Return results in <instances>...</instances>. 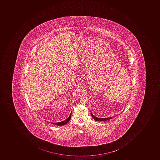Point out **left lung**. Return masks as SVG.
I'll list each match as a JSON object with an SVG mask.
<instances>
[{
  "label": "left lung",
  "mask_w": 160,
  "mask_h": 160,
  "mask_svg": "<svg viewBox=\"0 0 160 160\" xmlns=\"http://www.w3.org/2000/svg\"><path fill=\"white\" fill-rule=\"evenodd\" d=\"M91 116H92V118L95 120V121L98 122L101 121H104L109 120L110 119H112V117H107V118H98V117H96L94 116L92 113L91 112Z\"/></svg>",
  "instance_id": "obj_1"
}]
</instances>
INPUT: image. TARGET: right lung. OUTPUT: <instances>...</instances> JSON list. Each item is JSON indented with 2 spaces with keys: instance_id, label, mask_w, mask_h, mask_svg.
Masks as SVG:
<instances>
[{
  "instance_id": "add662e5",
  "label": "right lung",
  "mask_w": 160,
  "mask_h": 160,
  "mask_svg": "<svg viewBox=\"0 0 160 160\" xmlns=\"http://www.w3.org/2000/svg\"><path fill=\"white\" fill-rule=\"evenodd\" d=\"M72 113L70 114V116L68 117L67 119H66L65 120L61 122H50L52 124H56L57 125H63L64 124H66V123H68V122L70 120L71 118Z\"/></svg>"
}]
</instances>
